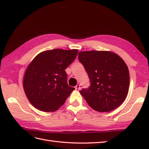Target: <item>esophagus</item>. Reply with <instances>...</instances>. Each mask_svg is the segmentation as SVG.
Listing matches in <instances>:
<instances>
[{
	"instance_id": "obj_1",
	"label": "esophagus",
	"mask_w": 149,
	"mask_h": 149,
	"mask_svg": "<svg viewBox=\"0 0 149 149\" xmlns=\"http://www.w3.org/2000/svg\"><path fill=\"white\" fill-rule=\"evenodd\" d=\"M75 89H77V90H79V89H80V85H79V84H78V85L76 86Z\"/></svg>"
}]
</instances>
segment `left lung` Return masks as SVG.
I'll return each mask as SVG.
<instances>
[{
  "instance_id": "left-lung-1",
  "label": "left lung",
  "mask_w": 149,
  "mask_h": 149,
  "mask_svg": "<svg viewBox=\"0 0 149 149\" xmlns=\"http://www.w3.org/2000/svg\"><path fill=\"white\" fill-rule=\"evenodd\" d=\"M90 80L91 86L80 91L91 108L108 112L118 108L127 96L130 75L119 55L110 51L88 50L78 53Z\"/></svg>"
}]
</instances>
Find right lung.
I'll return each mask as SVG.
<instances>
[{
  "instance_id": "right-lung-1",
  "label": "right lung",
  "mask_w": 149,
  "mask_h": 149,
  "mask_svg": "<svg viewBox=\"0 0 149 149\" xmlns=\"http://www.w3.org/2000/svg\"><path fill=\"white\" fill-rule=\"evenodd\" d=\"M78 50L53 49L38 54L25 71L23 88L30 102L39 110L55 111L74 88L67 82L65 69L74 61Z\"/></svg>"
}]
</instances>
